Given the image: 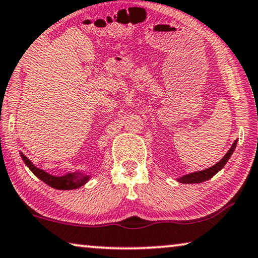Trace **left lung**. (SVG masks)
I'll list each match as a JSON object with an SVG mask.
<instances>
[{
	"label": "left lung",
	"mask_w": 258,
	"mask_h": 258,
	"mask_svg": "<svg viewBox=\"0 0 258 258\" xmlns=\"http://www.w3.org/2000/svg\"><path fill=\"white\" fill-rule=\"evenodd\" d=\"M236 145H237V140L234 141L233 146L229 148V151L227 152L226 155H224V157L221 159V160L217 162L216 165L209 167V168H207V169L200 170V172H194V173L187 174V175L179 177L177 181L181 183H200V182H203V181L209 180L210 177H213L217 172H220V170L224 167V165L227 164L228 160H229V158L231 157V154L234 153L235 148H236Z\"/></svg>",
	"instance_id": "8db88e82"
}]
</instances>
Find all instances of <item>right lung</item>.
<instances>
[{
    "label": "right lung",
    "instance_id": "1",
    "mask_svg": "<svg viewBox=\"0 0 258 258\" xmlns=\"http://www.w3.org/2000/svg\"><path fill=\"white\" fill-rule=\"evenodd\" d=\"M22 160L24 161V164L29 167V169L38 177L39 180H42L43 182H45L48 186L55 188V189L60 190H70V189H77V188L84 186V184L90 180V175L82 172H74L65 174L61 176H55L51 174L46 173L45 170L41 168H37L25 155L21 152Z\"/></svg>",
    "mask_w": 258,
    "mask_h": 258
}]
</instances>
